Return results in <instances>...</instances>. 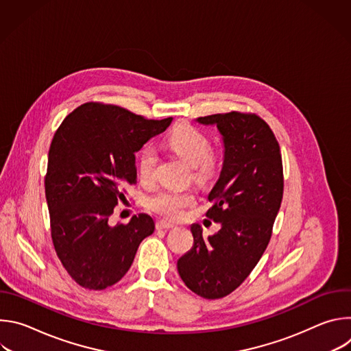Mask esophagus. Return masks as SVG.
<instances>
[{"label": "esophagus", "instance_id": "obj_1", "mask_svg": "<svg viewBox=\"0 0 351 351\" xmlns=\"http://www.w3.org/2000/svg\"><path fill=\"white\" fill-rule=\"evenodd\" d=\"M173 228V223L172 222H168L165 219H161L157 222V229L162 230V229H172Z\"/></svg>", "mask_w": 351, "mask_h": 351}]
</instances>
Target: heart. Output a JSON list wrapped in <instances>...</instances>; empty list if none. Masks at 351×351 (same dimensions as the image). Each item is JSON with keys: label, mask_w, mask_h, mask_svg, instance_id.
I'll return each mask as SVG.
<instances>
[{"label": "heart", "mask_w": 351, "mask_h": 351, "mask_svg": "<svg viewBox=\"0 0 351 351\" xmlns=\"http://www.w3.org/2000/svg\"><path fill=\"white\" fill-rule=\"evenodd\" d=\"M168 145L189 165H191V178L198 183L211 180L219 169V156L211 152L208 137L198 129L183 125L176 128L168 137ZM158 164L157 149L147 145L138 156L137 169L143 182H152ZM194 203V194L182 189H161L147 198V208L158 215L176 218L180 211Z\"/></svg>", "instance_id": "b5f03b06"}]
</instances>
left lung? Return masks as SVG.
<instances>
[{"instance_id": "left-lung-1", "label": "left lung", "mask_w": 351, "mask_h": 351, "mask_svg": "<svg viewBox=\"0 0 351 351\" xmlns=\"http://www.w3.org/2000/svg\"><path fill=\"white\" fill-rule=\"evenodd\" d=\"M197 122L217 125L223 140L206 214L221 229L204 239L202 226L191 225L194 243L178 260V272L191 291L215 300L237 289L263 257L282 203L283 167L279 143L258 115L232 111Z\"/></svg>"}]
</instances>
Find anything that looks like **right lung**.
Returning <instances> with one entry per match:
<instances>
[{"label":"right lung","mask_w":351,"mask_h":351,"mask_svg":"<svg viewBox=\"0 0 351 351\" xmlns=\"http://www.w3.org/2000/svg\"><path fill=\"white\" fill-rule=\"evenodd\" d=\"M171 122L86 103L57 129L44 180L49 225L58 258L82 287L103 290L119 282L143 239L154 232L147 214L126 225L111 226L108 219L136 183L134 153Z\"/></svg>","instance_id":"1"}]
</instances>
